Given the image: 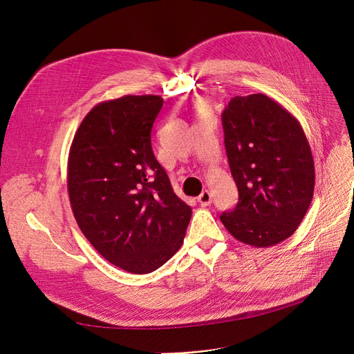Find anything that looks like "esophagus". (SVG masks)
I'll list each match as a JSON object with an SVG mask.
<instances>
[{
    "label": "esophagus",
    "mask_w": 354,
    "mask_h": 354,
    "mask_svg": "<svg viewBox=\"0 0 354 354\" xmlns=\"http://www.w3.org/2000/svg\"><path fill=\"white\" fill-rule=\"evenodd\" d=\"M197 202L201 203V206H209L212 203V193L209 190H205L202 192V194L197 197Z\"/></svg>",
    "instance_id": "esophagus-1"
}]
</instances>
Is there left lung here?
Segmentation results:
<instances>
[{
    "mask_svg": "<svg viewBox=\"0 0 354 354\" xmlns=\"http://www.w3.org/2000/svg\"><path fill=\"white\" fill-rule=\"evenodd\" d=\"M239 202L223 212L228 232L252 247L289 238L313 202L315 167L301 123L264 94L236 95L222 113Z\"/></svg>",
    "mask_w": 354,
    "mask_h": 354,
    "instance_id": "1",
    "label": "left lung"
}]
</instances>
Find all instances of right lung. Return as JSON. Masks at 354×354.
<instances>
[{"mask_svg": "<svg viewBox=\"0 0 354 354\" xmlns=\"http://www.w3.org/2000/svg\"><path fill=\"white\" fill-rule=\"evenodd\" d=\"M160 95H123L94 106L68 157V194L81 232L111 264L157 270L185 239L192 207L174 193L151 145Z\"/></svg>", "mask_w": 354, "mask_h": 354, "instance_id": "right-lung-1", "label": "right lung"}]
</instances>
